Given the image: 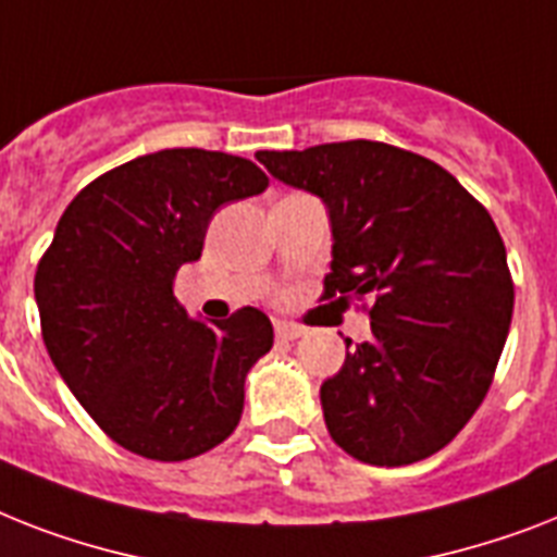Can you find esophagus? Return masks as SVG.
Returning <instances> with one entry per match:
<instances>
[{"mask_svg":"<svg viewBox=\"0 0 557 557\" xmlns=\"http://www.w3.org/2000/svg\"><path fill=\"white\" fill-rule=\"evenodd\" d=\"M274 334H277L280 341H297L306 334V329L297 323H288V320H274Z\"/></svg>","mask_w":557,"mask_h":557,"instance_id":"esophagus-1","label":"esophagus"}]
</instances>
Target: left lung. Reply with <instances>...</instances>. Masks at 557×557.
Listing matches in <instances>:
<instances>
[{
	"mask_svg": "<svg viewBox=\"0 0 557 557\" xmlns=\"http://www.w3.org/2000/svg\"><path fill=\"white\" fill-rule=\"evenodd\" d=\"M257 160L329 208L323 300H372V337L351 352L346 341V363L320 386L332 441L372 467L441 451L483 404L512 323L490 211L437 162L372 139Z\"/></svg>",
	"mask_w": 557,
	"mask_h": 557,
	"instance_id": "8db88e82",
	"label": "left lung"
}]
</instances>
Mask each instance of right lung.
Returning <instances> with one entry per match:
<instances>
[{
  "label": "right lung",
  "mask_w": 557,
  "mask_h": 557,
  "mask_svg": "<svg viewBox=\"0 0 557 557\" xmlns=\"http://www.w3.org/2000/svg\"><path fill=\"white\" fill-rule=\"evenodd\" d=\"M251 160L165 148L76 194L36 265L45 349L97 426L148 460H188L232 435L248 369L271 349L260 309L191 320L176 271L200 260L220 206L265 191Z\"/></svg>",
  "instance_id": "right-lung-1"
}]
</instances>
